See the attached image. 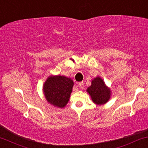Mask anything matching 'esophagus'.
Masks as SVG:
<instances>
[{
	"label": "esophagus",
	"mask_w": 148,
	"mask_h": 148,
	"mask_svg": "<svg viewBox=\"0 0 148 148\" xmlns=\"http://www.w3.org/2000/svg\"><path fill=\"white\" fill-rule=\"evenodd\" d=\"M84 85H85V83H84L83 82H80V83H78V86L80 87V89H83L84 87Z\"/></svg>",
	"instance_id": "obj_1"
}]
</instances>
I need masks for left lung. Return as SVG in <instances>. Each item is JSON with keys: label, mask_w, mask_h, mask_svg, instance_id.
Masks as SVG:
<instances>
[{"label": "left lung", "mask_w": 148, "mask_h": 148, "mask_svg": "<svg viewBox=\"0 0 148 148\" xmlns=\"http://www.w3.org/2000/svg\"><path fill=\"white\" fill-rule=\"evenodd\" d=\"M87 91L90 95L93 102L97 105H102L106 103L111 98V90L99 76L93 78L91 81V85L87 88Z\"/></svg>", "instance_id": "obj_1"}]
</instances>
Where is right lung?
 Listing matches in <instances>:
<instances>
[{
    "mask_svg": "<svg viewBox=\"0 0 148 148\" xmlns=\"http://www.w3.org/2000/svg\"><path fill=\"white\" fill-rule=\"evenodd\" d=\"M74 82L64 76H50L43 87L45 98L48 103L58 108H63L68 102Z\"/></svg>",
    "mask_w": 148,
    "mask_h": 148,
    "instance_id": "add662e5",
    "label": "right lung"
}]
</instances>
